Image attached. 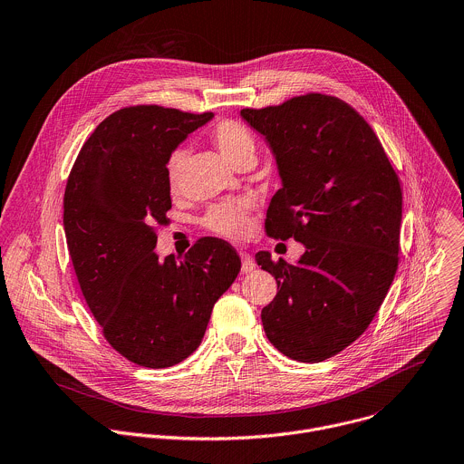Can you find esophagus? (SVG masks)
Here are the masks:
<instances>
[{
  "instance_id": "34e87169",
  "label": "esophagus",
  "mask_w": 464,
  "mask_h": 464,
  "mask_svg": "<svg viewBox=\"0 0 464 464\" xmlns=\"http://www.w3.org/2000/svg\"><path fill=\"white\" fill-rule=\"evenodd\" d=\"M241 261H243V266H241L243 274H248V272L256 270V263H254V259H252V256H250V254L241 252Z\"/></svg>"
}]
</instances>
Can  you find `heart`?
Here are the masks:
<instances>
[{"mask_svg": "<svg viewBox=\"0 0 464 464\" xmlns=\"http://www.w3.org/2000/svg\"><path fill=\"white\" fill-rule=\"evenodd\" d=\"M208 139L214 144V148L219 151L230 165H237L243 160H254L256 158V139L252 131L232 119H225L216 122L208 130ZM185 165V151L176 150L167 158L165 174H167V185L172 192L178 190L181 170ZM250 201L245 198L239 199H227L221 203L212 205L201 223L207 230L227 237V239H241L248 234L250 228Z\"/></svg>", "mask_w": 464, "mask_h": 464, "instance_id": "1", "label": "heart"}]
</instances>
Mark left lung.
Here are the masks:
<instances>
[{
    "mask_svg": "<svg viewBox=\"0 0 464 464\" xmlns=\"http://www.w3.org/2000/svg\"><path fill=\"white\" fill-rule=\"evenodd\" d=\"M241 115L266 137L283 178L266 234L306 246L297 265L256 254L279 290L261 311L263 327L283 354L316 363L369 327L392 285L400 178L372 128L338 97L306 93Z\"/></svg>",
    "mask_w": 464,
    "mask_h": 464,
    "instance_id": "left-lung-1",
    "label": "left lung"
}]
</instances>
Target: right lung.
<instances>
[{
  "instance_id": "obj_1",
  "label": "right lung",
  "mask_w": 464,
  "mask_h": 464,
  "mask_svg": "<svg viewBox=\"0 0 464 464\" xmlns=\"http://www.w3.org/2000/svg\"><path fill=\"white\" fill-rule=\"evenodd\" d=\"M210 119L156 104L122 108L95 128L66 181L63 223L81 292L108 343L142 367L192 354L241 270L234 246L218 237L198 239L179 263H161L153 250L170 208L167 158Z\"/></svg>"
}]
</instances>
